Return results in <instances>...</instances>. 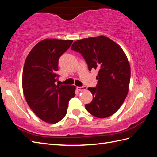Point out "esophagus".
<instances>
[{
    "instance_id": "34e87169",
    "label": "esophagus",
    "mask_w": 157,
    "mask_h": 157,
    "mask_svg": "<svg viewBox=\"0 0 157 157\" xmlns=\"http://www.w3.org/2000/svg\"><path fill=\"white\" fill-rule=\"evenodd\" d=\"M77 89L78 91H83V90H86L87 88L86 86H81V87H77Z\"/></svg>"
}]
</instances>
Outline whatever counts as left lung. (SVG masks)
I'll use <instances>...</instances> for the list:
<instances>
[{
	"label": "left lung",
	"mask_w": 157,
	"mask_h": 157,
	"mask_svg": "<svg viewBox=\"0 0 157 157\" xmlns=\"http://www.w3.org/2000/svg\"><path fill=\"white\" fill-rule=\"evenodd\" d=\"M71 49L82 54L89 71H98L96 87L88 88L93 99L85 105L86 110L98 118L111 116L122 105L129 91L130 67L124 51L102 35L78 40Z\"/></svg>",
	"instance_id": "1"
}]
</instances>
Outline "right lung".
<instances>
[{
    "mask_svg": "<svg viewBox=\"0 0 157 157\" xmlns=\"http://www.w3.org/2000/svg\"><path fill=\"white\" fill-rule=\"evenodd\" d=\"M73 40L47 39L40 41L28 54L23 66V91L28 105L41 120L55 124L67 112L75 86L56 85L58 60Z\"/></svg>",
    "mask_w": 157,
    "mask_h": 157,
    "instance_id": "obj_1",
    "label": "right lung"
}]
</instances>
